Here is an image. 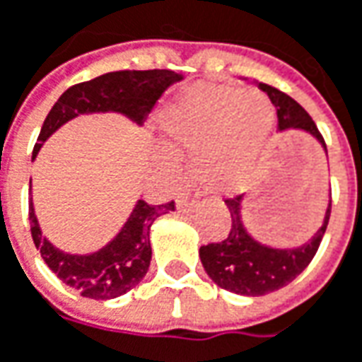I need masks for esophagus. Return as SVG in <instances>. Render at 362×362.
Instances as JSON below:
<instances>
[{"mask_svg":"<svg viewBox=\"0 0 362 362\" xmlns=\"http://www.w3.org/2000/svg\"><path fill=\"white\" fill-rule=\"evenodd\" d=\"M190 204H194V198L190 197V194H182L180 200H178V209L186 211V209H190Z\"/></svg>","mask_w":362,"mask_h":362,"instance_id":"1","label":"esophagus"}]
</instances>
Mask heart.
<instances>
[{"label": "heart", "mask_w": 362, "mask_h": 362, "mask_svg": "<svg viewBox=\"0 0 362 362\" xmlns=\"http://www.w3.org/2000/svg\"><path fill=\"white\" fill-rule=\"evenodd\" d=\"M162 127L172 146L194 153L198 180L221 190L257 160L274 127V109L259 93L198 87L165 109ZM165 164L174 165V156L165 153Z\"/></svg>", "instance_id": "heart-1"}]
</instances>
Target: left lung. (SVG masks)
<instances>
[{
  "mask_svg": "<svg viewBox=\"0 0 362 362\" xmlns=\"http://www.w3.org/2000/svg\"><path fill=\"white\" fill-rule=\"evenodd\" d=\"M257 87L267 93L277 113L279 129H304L312 134L326 150L320 129L314 119L298 101L279 88L257 83ZM230 212V228L223 241L209 243L200 247V261L211 275V279L223 290L243 293V296H263L269 291L279 290L293 281L314 259L318 247L322 243L324 233L328 227V218L332 211V200L326 209L322 227L312 237V241L298 249H272L253 241L241 225V197L225 198Z\"/></svg>",
  "mask_w": 362,
  "mask_h": 362,
  "instance_id": "left-lung-1",
  "label": "left lung"
}]
</instances>
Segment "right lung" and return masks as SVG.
Instances as JSON below:
<instances>
[{
  "mask_svg": "<svg viewBox=\"0 0 362 362\" xmlns=\"http://www.w3.org/2000/svg\"><path fill=\"white\" fill-rule=\"evenodd\" d=\"M174 71H117L101 74L87 83L66 88L44 119L38 144L32 160L42 144L69 119L81 113L119 111L137 123L151 113L158 99L172 83L180 81ZM176 211V202L150 204L139 200L125 227L105 249L93 255H69L48 243L40 230L34 206L30 204V230L42 259L72 290L90 300H111L123 296L144 279L151 261V223L168 212Z\"/></svg>",
  "mask_w": 362,
  "mask_h": 362,
  "instance_id": "1",
  "label": "right lung"
}]
</instances>
